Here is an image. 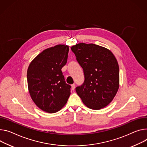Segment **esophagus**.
<instances>
[{"label": "esophagus", "instance_id": "1", "mask_svg": "<svg viewBox=\"0 0 147 147\" xmlns=\"http://www.w3.org/2000/svg\"><path fill=\"white\" fill-rule=\"evenodd\" d=\"M75 87H76V85H75V84H72V85H71V88H72V90H74L75 89Z\"/></svg>", "mask_w": 147, "mask_h": 147}]
</instances>
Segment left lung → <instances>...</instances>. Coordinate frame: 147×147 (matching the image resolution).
Returning <instances> with one entry per match:
<instances>
[{
    "mask_svg": "<svg viewBox=\"0 0 147 147\" xmlns=\"http://www.w3.org/2000/svg\"><path fill=\"white\" fill-rule=\"evenodd\" d=\"M71 49L84 74L83 84L76 88L78 96L89 109L105 107L112 101L119 88L116 58L109 49L92 43H78Z\"/></svg>",
    "mask_w": 147,
    "mask_h": 147,
    "instance_id": "8db88e82",
    "label": "left lung"
}]
</instances>
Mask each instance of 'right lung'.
Returning a JSON list of instances; mask_svg holds the SVG:
<instances>
[{
    "label": "right lung",
    "instance_id": "right-lung-1",
    "mask_svg": "<svg viewBox=\"0 0 147 147\" xmlns=\"http://www.w3.org/2000/svg\"><path fill=\"white\" fill-rule=\"evenodd\" d=\"M69 47L59 45L43 50L30 63L27 72L29 91L39 109L55 113L67 102L71 86L65 82L61 69L67 61Z\"/></svg>",
    "mask_w": 147,
    "mask_h": 147
}]
</instances>
